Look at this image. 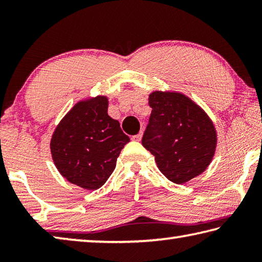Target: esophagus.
I'll return each instance as SVG.
<instances>
[{
	"label": "esophagus",
	"instance_id": "34e87169",
	"mask_svg": "<svg viewBox=\"0 0 262 262\" xmlns=\"http://www.w3.org/2000/svg\"><path fill=\"white\" fill-rule=\"evenodd\" d=\"M132 140L133 141H137V142H140L141 140H142V133H140V134H137V135H134L132 137Z\"/></svg>",
	"mask_w": 262,
	"mask_h": 262
}]
</instances>
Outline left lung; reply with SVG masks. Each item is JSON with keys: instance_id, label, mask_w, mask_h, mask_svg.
<instances>
[{"instance_id": "left-lung-1", "label": "left lung", "mask_w": 262, "mask_h": 262, "mask_svg": "<svg viewBox=\"0 0 262 262\" xmlns=\"http://www.w3.org/2000/svg\"><path fill=\"white\" fill-rule=\"evenodd\" d=\"M152 108L142 145L155 156L157 167L174 184H186L212 161L217 132L205 110L181 92L155 90Z\"/></svg>"}]
</instances>
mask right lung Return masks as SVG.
Masks as SVG:
<instances>
[{"mask_svg": "<svg viewBox=\"0 0 262 262\" xmlns=\"http://www.w3.org/2000/svg\"><path fill=\"white\" fill-rule=\"evenodd\" d=\"M107 108L106 96L79 100L53 132L50 147L57 171L83 189H98L106 183L129 142Z\"/></svg>", "mask_w": 262, "mask_h": 262, "instance_id": "right-lung-1", "label": "right lung"}]
</instances>
